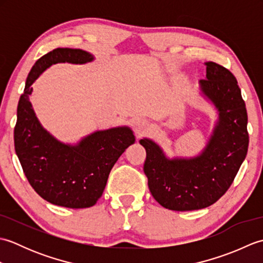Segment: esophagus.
<instances>
[{"instance_id": "obj_1", "label": "esophagus", "mask_w": 263, "mask_h": 263, "mask_svg": "<svg viewBox=\"0 0 263 263\" xmlns=\"http://www.w3.org/2000/svg\"><path fill=\"white\" fill-rule=\"evenodd\" d=\"M148 126H149V123H148L147 120H144V119H138L135 122V130L138 133L146 132Z\"/></svg>"}]
</instances>
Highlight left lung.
<instances>
[{"mask_svg":"<svg viewBox=\"0 0 263 263\" xmlns=\"http://www.w3.org/2000/svg\"><path fill=\"white\" fill-rule=\"evenodd\" d=\"M200 89L218 110V122L202 154L194 158L168 159L149 139L143 172L153 197L164 208L198 210L219 200L235 178L249 147L248 113L236 78L215 62H205Z\"/></svg>","mask_w":263,"mask_h":263,"instance_id":"left-lung-1","label":"left lung"}]
</instances>
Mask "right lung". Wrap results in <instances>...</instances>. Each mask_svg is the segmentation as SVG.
<instances>
[{
	"instance_id": "right-lung-1",
	"label": "right lung",
	"mask_w": 263,
	"mask_h": 263,
	"mask_svg": "<svg viewBox=\"0 0 263 263\" xmlns=\"http://www.w3.org/2000/svg\"><path fill=\"white\" fill-rule=\"evenodd\" d=\"M93 57L82 49L55 48L32 66L16 109L14 149L32 189L53 204L89 208L102 197L114 164L136 138L127 126L97 131L76 144L57 140L37 120L29 102L31 85L48 66L69 62L83 64Z\"/></svg>"
}]
</instances>
